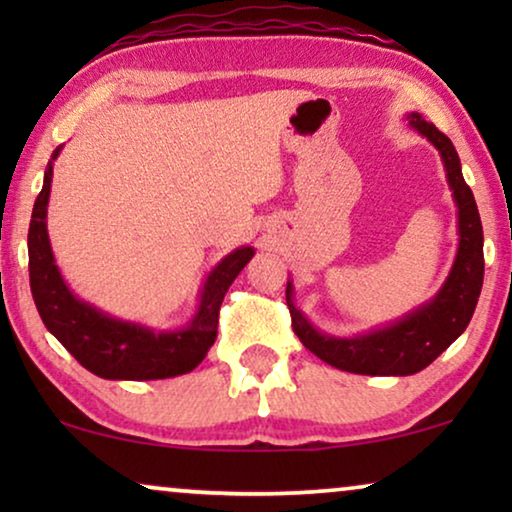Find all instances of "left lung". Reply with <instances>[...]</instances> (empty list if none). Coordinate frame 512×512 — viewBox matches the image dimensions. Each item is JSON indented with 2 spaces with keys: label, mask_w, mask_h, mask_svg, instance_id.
Segmentation results:
<instances>
[{
  "label": "left lung",
  "mask_w": 512,
  "mask_h": 512,
  "mask_svg": "<svg viewBox=\"0 0 512 512\" xmlns=\"http://www.w3.org/2000/svg\"><path fill=\"white\" fill-rule=\"evenodd\" d=\"M412 130L429 139L443 158L447 184L457 205L459 247L445 284L429 303L396 319L394 324L373 328L368 333L338 338L321 333L293 303V282H286V305L291 326L300 342L328 366L356 375H415L438 359L471 321L482 291L485 256H482V223L473 191L461 174L457 149L436 125L422 114H408Z\"/></svg>",
  "instance_id": "8db88e82"
}]
</instances>
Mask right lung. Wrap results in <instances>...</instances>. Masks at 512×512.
<instances>
[{"mask_svg":"<svg viewBox=\"0 0 512 512\" xmlns=\"http://www.w3.org/2000/svg\"><path fill=\"white\" fill-rule=\"evenodd\" d=\"M53 151L44 172V186L32 209L27 254H30V286L44 326L83 368L104 380H165L198 366L216 340L223 296L254 258V247H240L223 256L209 272L198 296V310L181 328L156 331L135 321H123L97 310L69 289L62 279L48 240L46 214L51 198Z\"/></svg>","mask_w":512,"mask_h":512,"instance_id":"1","label":"right lung"}]
</instances>
